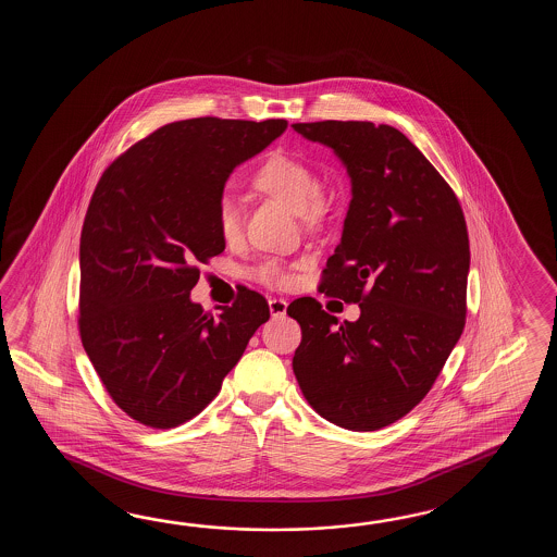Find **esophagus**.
I'll return each mask as SVG.
<instances>
[{
	"mask_svg": "<svg viewBox=\"0 0 557 557\" xmlns=\"http://www.w3.org/2000/svg\"><path fill=\"white\" fill-rule=\"evenodd\" d=\"M286 307H288V302L284 298H271L269 300V308H271V314H273L274 319L284 317L286 314Z\"/></svg>",
	"mask_w": 557,
	"mask_h": 557,
	"instance_id": "1",
	"label": "esophagus"
}]
</instances>
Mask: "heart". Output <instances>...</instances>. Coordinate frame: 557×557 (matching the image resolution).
<instances>
[{
	"instance_id": "obj_1",
	"label": "heart",
	"mask_w": 557,
	"mask_h": 557,
	"mask_svg": "<svg viewBox=\"0 0 557 557\" xmlns=\"http://www.w3.org/2000/svg\"><path fill=\"white\" fill-rule=\"evenodd\" d=\"M250 189L264 199L283 202L300 216L307 231H319L331 216V195L320 185L317 169L305 159L288 153H271L250 177ZM216 233L225 245H237L243 237V216L237 202L221 197L216 205ZM250 276L267 286H286L290 274L283 262L257 264Z\"/></svg>"
}]
</instances>
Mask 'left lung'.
Instances as JSON below:
<instances>
[{"label":"left lung","instance_id":"left-lung-1","mask_svg":"<svg viewBox=\"0 0 557 557\" xmlns=\"http://www.w3.org/2000/svg\"><path fill=\"white\" fill-rule=\"evenodd\" d=\"M334 149L352 181L343 238L320 293L360 307L356 322L317 298L286 312L302 338L293 370L307 403L336 426H391L424 400L466 324L470 240L462 207L414 143L370 121L295 123Z\"/></svg>","mask_w":557,"mask_h":557}]
</instances>
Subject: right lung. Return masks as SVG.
<instances>
[{"label":"right lung","mask_w":557,"mask_h":557,"mask_svg":"<svg viewBox=\"0 0 557 557\" xmlns=\"http://www.w3.org/2000/svg\"><path fill=\"white\" fill-rule=\"evenodd\" d=\"M286 125L175 121L119 154L95 187L79 243V336L111 400L143 426L202 412L271 317L247 286L216 317L189 295L197 264L225 250L214 216L226 178Z\"/></svg>","instance_id":"right-lung-1"}]
</instances>
